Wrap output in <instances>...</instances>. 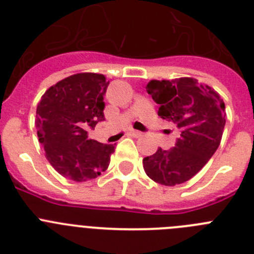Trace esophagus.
Here are the masks:
<instances>
[{
    "instance_id": "esophagus-1",
    "label": "esophagus",
    "mask_w": 254,
    "mask_h": 254,
    "mask_svg": "<svg viewBox=\"0 0 254 254\" xmlns=\"http://www.w3.org/2000/svg\"><path fill=\"white\" fill-rule=\"evenodd\" d=\"M129 134H131V136H133V137H141V136H142V132L134 131V129H132V131L129 132Z\"/></svg>"
}]
</instances>
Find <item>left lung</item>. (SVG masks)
<instances>
[{
	"mask_svg": "<svg viewBox=\"0 0 254 254\" xmlns=\"http://www.w3.org/2000/svg\"><path fill=\"white\" fill-rule=\"evenodd\" d=\"M146 90L160 104L158 116L177 126L179 137L170 150L159 147L154 155L143 158V169L159 185L185 183L205 167L219 147L225 104L214 89L192 77L151 80Z\"/></svg>",
	"mask_w": 254,
	"mask_h": 254,
	"instance_id": "left-lung-1",
	"label": "left lung"
}]
</instances>
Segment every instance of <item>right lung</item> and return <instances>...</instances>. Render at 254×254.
Segmentation results:
<instances>
[{
    "mask_svg": "<svg viewBox=\"0 0 254 254\" xmlns=\"http://www.w3.org/2000/svg\"><path fill=\"white\" fill-rule=\"evenodd\" d=\"M108 85L102 73H76L49 87L38 103L39 142L52 167L64 178L89 181L109 165L114 145L89 140L86 131L104 121Z\"/></svg>",
    "mask_w": 254,
    "mask_h": 254,
    "instance_id": "add662e5",
    "label": "right lung"
}]
</instances>
